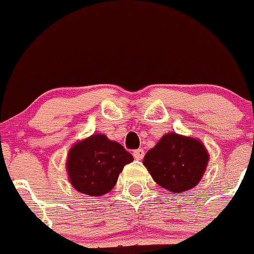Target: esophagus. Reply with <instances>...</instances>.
Masks as SVG:
<instances>
[{
  "instance_id": "esophagus-1",
  "label": "esophagus",
  "mask_w": 254,
  "mask_h": 254,
  "mask_svg": "<svg viewBox=\"0 0 254 254\" xmlns=\"http://www.w3.org/2000/svg\"><path fill=\"white\" fill-rule=\"evenodd\" d=\"M132 155H134V158L138 159V161H140V159H143V157H144V150L143 149H135L134 152H132Z\"/></svg>"
}]
</instances>
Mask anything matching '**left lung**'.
<instances>
[{"label": "left lung", "instance_id": "left-lung-1", "mask_svg": "<svg viewBox=\"0 0 254 254\" xmlns=\"http://www.w3.org/2000/svg\"><path fill=\"white\" fill-rule=\"evenodd\" d=\"M207 161L209 154L201 141L168 132L148 150L143 163L159 186L180 195L200 182Z\"/></svg>", "mask_w": 254, "mask_h": 254}]
</instances>
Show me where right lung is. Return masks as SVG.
Returning <instances> with one entry per match:
<instances>
[{"label":"right lung","mask_w":254,"mask_h":254,"mask_svg":"<svg viewBox=\"0 0 254 254\" xmlns=\"http://www.w3.org/2000/svg\"><path fill=\"white\" fill-rule=\"evenodd\" d=\"M132 159L122 144L96 134L70 148L67 161L70 184L82 193L102 196L114 189L119 173Z\"/></svg>","instance_id":"right-lung-1"}]
</instances>
